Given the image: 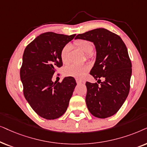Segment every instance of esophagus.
<instances>
[{
  "instance_id": "obj_1",
  "label": "esophagus",
  "mask_w": 147,
  "mask_h": 147,
  "mask_svg": "<svg viewBox=\"0 0 147 147\" xmlns=\"http://www.w3.org/2000/svg\"><path fill=\"white\" fill-rule=\"evenodd\" d=\"M76 81H77V84H81V83H83V81H80V80H79V79H76Z\"/></svg>"
}]
</instances>
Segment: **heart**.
<instances>
[{"instance_id":"1","label":"heart","mask_w":147,"mask_h":147,"mask_svg":"<svg viewBox=\"0 0 147 147\" xmlns=\"http://www.w3.org/2000/svg\"><path fill=\"white\" fill-rule=\"evenodd\" d=\"M75 45L81 50L84 53L87 54V57L92 56V50L93 49V44L91 42L87 40H78L75 42ZM70 50V46L66 44L62 48L60 52V58L62 62L64 64H67L69 62V52ZM89 70V66L87 65H78V64H72L64 70V75L81 79Z\"/></svg>"}]
</instances>
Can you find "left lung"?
<instances>
[{
  "mask_svg": "<svg viewBox=\"0 0 147 147\" xmlns=\"http://www.w3.org/2000/svg\"><path fill=\"white\" fill-rule=\"evenodd\" d=\"M75 39L93 42L96 49V60L90 74L100 85L86 83L87 108L96 118L113 116L122 107L130 91L132 64L126 45L120 36L104 28L78 34Z\"/></svg>",
  "mask_w": 147,
  "mask_h": 147,
  "instance_id": "8db88e82",
  "label": "left lung"
}]
</instances>
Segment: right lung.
Returning <instances> with one entry per match:
<instances>
[{"instance_id": "add662e5", "label": "right lung", "mask_w": 147, "mask_h": 147, "mask_svg": "<svg viewBox=\"0 0 147 147\" xmlns=\"http://www.w3.org/2000/svg\"><path fill=\"white\" fill-rule=\"evenodd\" d=\"M75 36L44 33L24 50L20 70L23 94L31 108L43 118L54 120L62 116L77 85L71 77L61 83L52 80L56 68L62 66V48Z\"/></svg>"}]
</instances>
